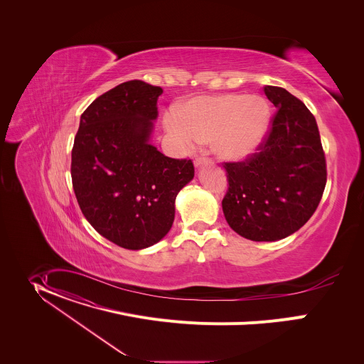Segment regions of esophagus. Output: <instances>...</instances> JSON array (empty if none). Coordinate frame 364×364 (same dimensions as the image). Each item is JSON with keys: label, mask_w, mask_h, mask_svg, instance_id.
I'll use <instances>...</instances> for the list:
<instances>
[{"label": "esophagus", "mask_w": 364, "mask_h": 364, "mask_svg": "<svg viewBox=\"0 0 364 364\" xmlns=\"http://www.w3.org/2000/svg\"><path fill=\"white\" fill-rule=\"evenodd\" d=\"M208 162H210V159H208V156H198L195 158V165H196V166H202V165H205V164H208Z\"/></svg>", "instance_id": "34e87169"}]
</instances>
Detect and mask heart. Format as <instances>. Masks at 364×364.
<instances>
[{
    "mask_svg": "<svg viewBox=\"0 0 364 364\" xmlns=\"http://www.w3.org/2000/svg\"><path fill=\"white\" fill-rule=\"evenodd\" d=\"M270 120L269 105L259 97H199L166 116L168 129L183 140L211 143L224 159L252 154Z\"/></svg>",
    "mask_w": 364,
    "mask_h": 364,
    "instance_id": "1",
    "label": "heart"
}]
</instances>
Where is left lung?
<instances>
[{
    "instance_id": "8db88e82",
    "label": "left lung",
    "mask_w": 364,
    "mask_h": 364,
    "mask_svg": "<svg viewBox=\"0 0 364 364\" xmlns=\"http://www.w3.org/2000/svg\"><path fill=\"white\" fill-rule=\"evenodd\" d=\"M263 91L277 109L258 151L224 162L223 211L241 237L277 241L311 218L325 189L326 161L309 107L284 88L266 85Z\"/></svg>"
}]
</instances>
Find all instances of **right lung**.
I'll list each match as a JSON object with an SVG mask.
<instances>
[{"label":"right lung","instance_id":"1","mask_svg":"<svg viewBox=\"0 0 364 364\" xmlns=\"http://www.w3.org/2000/svg\"><path fill=\"white\" fill-rule=\"evenodd\" d=\"M161 87L140 80L98 97L81 114L71 153L80 208L106 240L126 250L161 241L175 218V198L193 179L192 159L149 143Z\"/></svg>","mask_w":364,"mask_h":364}]
</instances>
